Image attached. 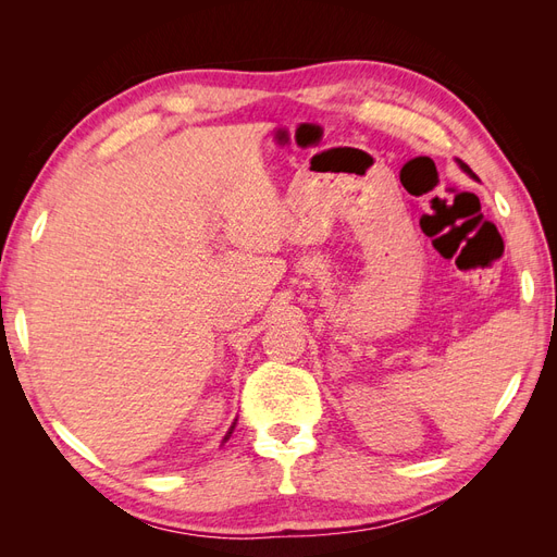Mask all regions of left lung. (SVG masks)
Listing matches in <instances>:
<instances>
[{
  "mask_svg": "<svg viewBox=\"0 0 557 557\" xmlns=\"http://www.w3.org/2000/svg\"><path fill=\"white\" fill-rule=\"evenodd\" d=\"M458 164H460V170H462V172H467V174H469L471 178H476V174H474V172H471V170H469V166H467V164H465L462 160H458Z\"/></svg>",
  "mask_w": 557,
  "mask_h": 557,
  "instance_id": "left-lung-1",
  "label": "left lung"
}]
</instances>
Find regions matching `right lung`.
Instances as JSON below:
<instances>
[{"instance_id":"1","label":"right lung","mask_w":557,"mask_h":557,"mask_svg":"<svg viewBox=\"0 0 557 557\" xmlns=\"http://www.w3.org/2000/svg\"><path fill=\"white\" fill-rule=\"evenodd\" d=\"M232 430H234V425H232V428H230V432H227V434H225V440H223V442H227V440H230V434H232Z\"/></svg>"}]
</instances>
